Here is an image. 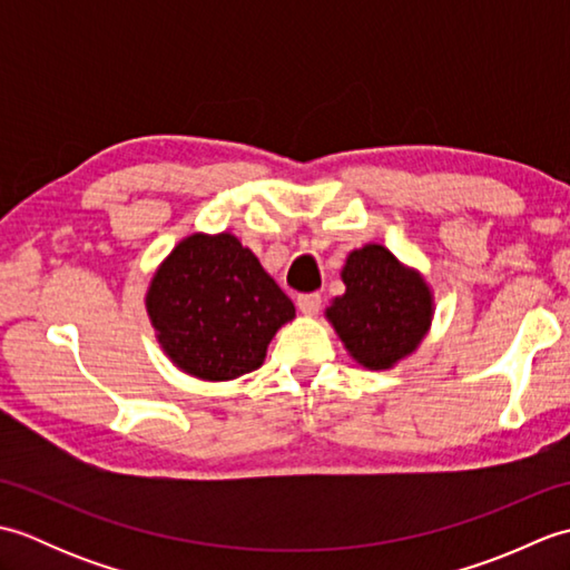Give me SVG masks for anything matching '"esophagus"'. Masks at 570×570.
I'll use <instances>...</instances> for the list:
<instances>
[{"label":"esophagus","mask_w":570,"mask_h":570,"mask_svg":"<svg viewBox=\"0 0 570 570\" xmlns=\"http://www.w3.org/2000/svg\"><path fill=\"white\" fill-rule=\"evenodd\" d=\"M296 306L301 313H304V316H316V313L321 311V294H301L296 298Z\"/></svg>","instance_id":"1"}]
</instances>
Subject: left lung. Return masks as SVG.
I'll list each match as a JSON object with an SVG mask.
<instances>
[{
	"label": "left lung",
	"instance_id": "obj_1",
	"mask_svg": "<svg viewBox=\"0 0 570 570\" xmlns=\"http://www.w3.org/2000/svg\"><path fill=\"white\" fill-rule=\"evenodd\" d=\"M341 278L345 294L331 301L325 321L347 355L372 372L392 370L414 355L435 313L426 276L390 247L367 242L347 254Z\"/></svg>",
	"mask_w": 570,
	"mask_h": 570
}]
</instances>
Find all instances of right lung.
<instances>
[{"mask_svg": "<svg viewBox=\"0 0 570 570\" xmlns=\"http://www.w3.org/2000/svg\"><path fill=\"white\" fill-rule=\"evenodd\" d=\"M156 343L174 367L229 382L262 367L296 308L233 233H193L156 266L144 296Z\"/></svg>", "mask_w": 570, "mask_h": 570, "instance_id": "add662e5", "label": "right lung"}]
</instances>
